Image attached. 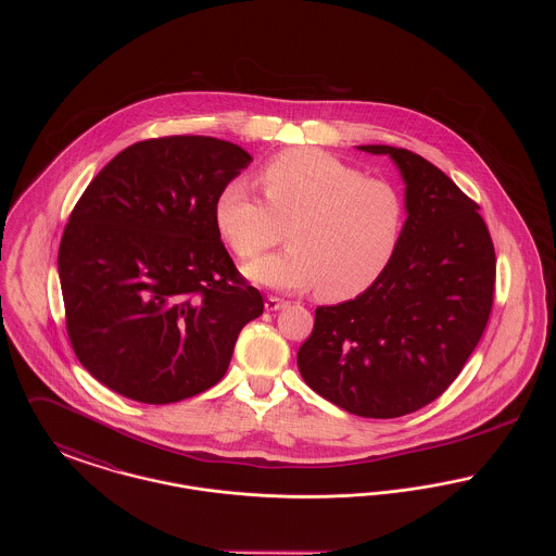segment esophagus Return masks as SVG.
<instances>
[{"label": "esophagus", "mask_w": 556, "mask_h": 556, "mask_svg": "<svg viewBox=\"0 0 556 556\" xmlns=\"http://www.w3.org/2000/svg\"><path fill=\"white\" fill-rule=\"evenodd\" d=\"M286 306H288V302H286V300H281V298H275V295H268L265 300V308L268 313L281 311V308H286Z\"/></svg>", "instance_id": "obj_1"}]
</instances>
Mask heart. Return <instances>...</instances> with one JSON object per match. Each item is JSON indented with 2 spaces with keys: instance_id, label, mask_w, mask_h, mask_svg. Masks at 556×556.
<instances>
[{
  "instance_id": "obj_1",
  "label": "heart",
  "mask_w": 556,
  "mask_h": 556,
  "mask_svg": "<svg viewBox=\"0 0 556 556\" xmlns=\"http://www.w3.org/2000/svg\"><path fill=\"white\" fill-rule=\"evenodd\" d=\"M265 200L243 181L220 189L216 229L243 261L277 245L288 229L290 250L263 258L245 275L275 290H311L344 302L369 290L394 258L404 225L396 187L315 148L270 160L258 177Z\"/></svg>"
}]
</instances>
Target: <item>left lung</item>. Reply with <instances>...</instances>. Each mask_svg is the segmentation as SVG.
I'll list each match as a JSON object with an SVG mask.
<instances>
[{"instance_id": "obj_1", "label": "left lung", "mask_w": 556, "mask_h": 556, "mask_svg": "<svg viewBox=\"0 0 556 556\" xmlns=\"http://www.w3.org/2000/svg\"><path fill=\"white\" fill-rule=\"evenodd\" d=\"M406 223L394 258L354 300L318 306L298 369L352 415L394 419L448 390L479 344L494 302L496 254L479 206L429 160L392 146Z\"/></svg>"}]
</instances>
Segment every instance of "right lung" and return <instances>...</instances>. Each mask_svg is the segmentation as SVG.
Wrapping results in <instances>:
<instances>
[{"label": "right lung", "instance_id": "obj_1", "mask_svg": "<svg viewBox=\"0 0 556 556\" xmlns=\"http://www.w3.org/2000/svg\"><path fill=\"white\" fill-rule=\"evenodd\" d=\"M250 162L214 137L146 139L83 191L58 273L73 350L112 392L146 404L206 392L243 325L263 315L214 220L220 189Z\"/></svg>", "mask_w": 556, "mask_h": 556}]
</instances>
